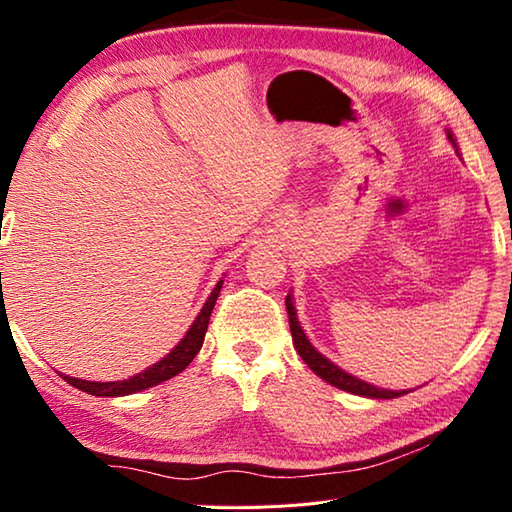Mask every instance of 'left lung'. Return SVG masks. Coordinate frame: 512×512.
I'll return each instance as SVG.
<instances>
[{
	"label": "left lung",
	"instance_id": "obj_1",
	"mask_svg": "<svg viewBox=\"0 0 512 512\" xmlns=\"http://www.w3.org/2000/svg\"><path fill=\"white\" fill-rule=\"evenodd\" d=\"M447 140L454 144V149L458 151L456 140L452 131L447 128ZM287 311H289V325H291V336H293V345H296L298 354L302 357V361L307 363V366L316 372L320 379H325L327 384H332L336 388H341L345 393H352V395H361V397H372V400H393V397H400L409 391H388V388H377L368 384V381H363L359 377L350 375V372H345L343 368L336 366L334 361H329L325 354H320L314 345L309 343L305 329L300 327V320L296 314V307H293V296L289 293L287 296Z\"/></svg>",
	"mask_w": 512,
	"mask_h": 512
}]
</instances>
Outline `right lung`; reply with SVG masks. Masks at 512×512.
<instances>
[{
  "label": "right lung",
  "instance_id": "obj_1",
  "mask_svg": "<svg viewBox=\"0 0 512 512\" xmlns=\"http://www.w3.org/2000/svg\"><path fill=\"white\" fill-rule=\"evenodd\" d=\"M221 287H223V280L216 282V287L210 293V298L205 300L203 309L198 311L196 320L189 325L187 334L178 341L176 348H173L169 354H164L158 363H153V366H149L146 370L137 372L135 377L124 379V381H88V379H76V377H67V375H60V377H63L67 384L79 388V391L97 395V397L133 395V393L146 391V388H151V386H158V384H162V381H167L171 377H176L178 372H183L189 363L194 361L198 350H201V345L205 341L207 323H210L212 309L216 305V298H219Z\"/></svg>",
  "mask_w": 512,
  "mask_h": 512
}]
</instances>
